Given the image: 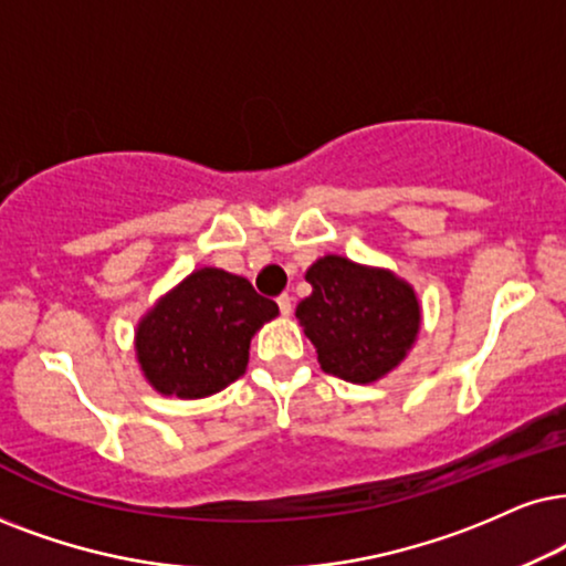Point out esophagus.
Segmentation results:
<instances>
[{
	"mask_svg": "<svg viewBox=\"0 0 566 566\" xmlns=\"http://www.w3.org/2000/svg\"><path fill=\"white\" fill-rule=\"evenodd\" d=\"M276 305H279V311H282V316H290V313H292V297L290 295H279Z\"/></svg>",
	"mask_w": 566,
	"mask_h": 566,
	"instance_id": "esophagus-1",
	"label": "esophagus"
}]
</instances>
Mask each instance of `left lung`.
Here are the masks:
<instances>
[{
	"label": "left lung",
	"instance_id": "obj_1",
	"mask_svg": "<svg viewBox=\"0 0 566 566\" xmlns=\"http://www.w3.org/2000/svg\"><path fill=\"white\" fill-rule=\"evenodd\" d=\"M313 292L295 316L326 374L374 384L410 353L423 324L412 284L395 271L324 255L305 271Z\"/></svg>",
	"mask_w": 566,
	"mask_h": 566
}]
</instances>
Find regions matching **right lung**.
Wrapping results in <instances>:
<instances>
[{"label":"right lung","mask_w":566,"mask_h":566,"mask_svg":"<svg viewBox=\"0 0 566 566\" xmlns=\"http://www.w3.org/2000/svg\"><path fill=\"white\" fill-rule=\"evenodd\" d=\"M279 316L248 279L196 269L148 307L135 328L140 374L164 397L203 399L245 374L250 339Z\"/></svg>","instance_id":"1"}]
</instances>
